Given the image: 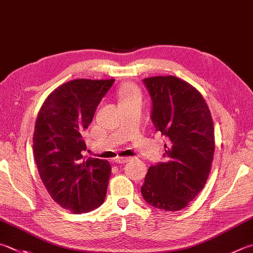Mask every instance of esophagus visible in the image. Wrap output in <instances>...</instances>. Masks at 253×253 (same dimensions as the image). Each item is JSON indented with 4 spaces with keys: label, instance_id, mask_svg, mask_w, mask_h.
Wrapping results in <instances>:
<instances>
[{
    "label": "esophagus",
    "instance_id": "esophagus-1",
    "mask_svg": "<svg viewBox=\"0 0 253 253\" xmlns=\"http://www.w3.org/2000/svg\"><path fill=\"white\" fill-rule=\"evenodd\" d=\"M128 160H129V158L128 157H116L115 158V163L116 164H125L127 163Z\"/></svg>",
    "mask_w": 253,
    "mask_h": 253
}]
</instances>
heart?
Here are the masks:
<instances>
[{"instance_id":"obj_1","label":"heart","mask_w":253,"mask_h":253,"mask_svg":"<svg viewBox=\"0 0 253 253\" xmlns=\"http://www.w3.org/2000/svg\"><path fill=\"white\" fill-rule=\"evenodd\" d=\"M118 98L121 103L129 102V100L136 98H141L140 91L137 88V86H135L134 84H130V83H127V84H124L119 87Z\"/></svg>"}]
</instances>
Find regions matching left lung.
<instances>
[{
  "mask_svg": "<svg viewBox=\"0 0 253 253\" xmlns=\"http://www.w3.org/2000/svg\"><path fill=\"white\" fill-rule=\"evenodd\" d=\"M150 95L151 122L168 139L165 162L150 166L142 198L157 209L178 211L203 190L214 154L213 122L206 100L176 76L142 81Z\"/></svg>",
  "mask_w": 253,
  "mask_h": 253,
  "instance_id": "left-lung-1",
  "label": "left lung"
}]
</instances>
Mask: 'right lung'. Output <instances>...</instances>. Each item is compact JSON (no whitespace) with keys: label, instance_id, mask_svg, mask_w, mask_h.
<instances>
[{"label":"right lung","instance_id":"add662e5","mask_svg":"<svg viewBox=\"0 0 253 253\" xmlns=\"http://www.w3.org/2000/svg\"><path fill=\"white\" fill-rule=\"evenodd\" d=\"M115 80H73L50 93L40 109L33 154L40 177L55 203L85 213L104 203L112 167L107 160L85 159L83 132Z\"/></svg>","mask_w":253,"mask_h":253}]
</instances>
